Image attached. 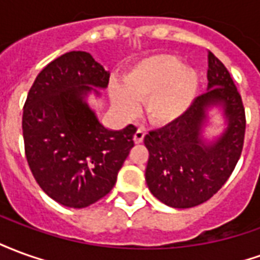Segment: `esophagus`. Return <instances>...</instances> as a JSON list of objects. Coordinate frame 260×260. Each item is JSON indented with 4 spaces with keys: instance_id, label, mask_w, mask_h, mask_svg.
<instances>
[{
    "instance_id": "obj_1",
    "label": "esophagus",
    "mask_w": 260,
    "mask_h": 260,
    "mask_svg": "<svg viewBox=\"0 0 260 260\" xmlns=\"http://www.w3.org/2000/svg\"><path fill=\"white\" fill-rule=\"evenodd\" d=\"M143 138H145V129L139 128V129L135 132V135H134V142H135V143H142V142H143Z\"/></svg>"
}]
</instances>
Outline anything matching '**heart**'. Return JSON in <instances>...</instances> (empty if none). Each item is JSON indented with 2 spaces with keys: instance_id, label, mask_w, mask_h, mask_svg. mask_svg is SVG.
<instances>
[{
  "instance_id": "1",
  "label": "heart",
  "mask_w": 260,
  "mask_h": 260,
  "mask_svg": "<svg viewBox=\"0 0 260 260\" xmlns=\"http://www.w3.org/2000/svg\"><path fill=\"white\" fill-rule=\"evenodd\" d=\"M199 76L191 67L170 54H156L138 61L121 78V85L110 86V100L115 111L132 118L138 103L145 102L147 119L158 126L177 122L195 100Z\"/></svg>"
}]
</instances>
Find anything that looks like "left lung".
I'll list each match as a JSON object with an SVG mask.
<instances>
[{"mask_svg":"<svg viewBox=\"0 0 260 260\" xmlns=\"http://www.w3.org/2000/svg\"><path fill=\"white\" fill-rule=\"evenodd\" d=\"M207 91L196 97L177 122L145 136L149 150L146 184L154 198L175 209L209 201L225 184L240 160L245 136V110L230 72L209 53ZM220 110L223 132L207 140L210 111Z\"/></svg>","mask_w":260,"mask_h":260,"instance_id":"8db88e82","label":"left lung"}]
</instances>
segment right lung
Returning a JSON list of instances; mask_svg holds the SVG:
<instances>
[{
  "label": "right lung",
  "mask_w": 260,
  "mask_h": 260,
  "mask_svg": "<svg viewBox=\"0 0 260 260\" xmlns=\"http://www.w3.org/2000/svg\"><path fill=\"white\" fill-rule=\"evenodd\" d=\"M110 72L86 51L61 55L37 75L23 107L22 129L31 174L51 199L90 206L113 189L134 147L136 126L113 131L87 97H100Z\"/></svg>",
  "instance_id": "1"
}]
</instances>
